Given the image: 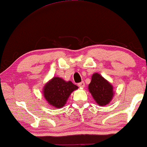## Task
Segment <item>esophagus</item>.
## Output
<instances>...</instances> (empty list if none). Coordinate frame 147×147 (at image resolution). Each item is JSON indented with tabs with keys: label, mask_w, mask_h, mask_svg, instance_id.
I'll return each mask as SVG.
<instances>
[{
	"label": "esophagus",
	"mask_w": 147,
	"mask_h": 147,
	"mask_svg": "<svg viewBox=\"0 0 147 147\" xmlns=\"http://www.w3.org/2000/svg\"><path fill=\"white\" fill-rule=\"evenodd\" d=\"M78 86L81 88H84V86H85V83H84V82H80V83L78 84Z\"/></svg>",
	"instance_id": "obj_1"
}]
</instances>
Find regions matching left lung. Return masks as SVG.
I'll use <instances>...</instances> for the list:
<instances>
[{"mask_svg": "<svg viewBox=\"0 0 147 147\" xmlns=\"http://www.w3.org/2000/svg\"><path fill=\"white\" fill-rule=\"evenodd\" d=\"M88 89L99 106H106L111 102L113 96L112 85L98 73L92 75Z\"/></svg>", "mask_w": 147, "mask_h": 147, "instance_id": "8db88e82", "label": "left lung"}]
</instances>
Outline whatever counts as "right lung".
Instances as JSON below:
<instances>
[{"instance_id":"obj_1","label":"right lung","mask_w":147,"mask_h":147,"mask_svg":"<svg viewBox=\"0 0 147 147\" xmlns=\"http://www.w3.org/2000/svg\"><path fill=\"white\" fill-rule=\"evenodd\" d=\"M78 88L77 86L70 81L65 82L59 77H54L43 89V95L45 99L53 107H63L73 90Z\"/></svg>"}]
</instances>
